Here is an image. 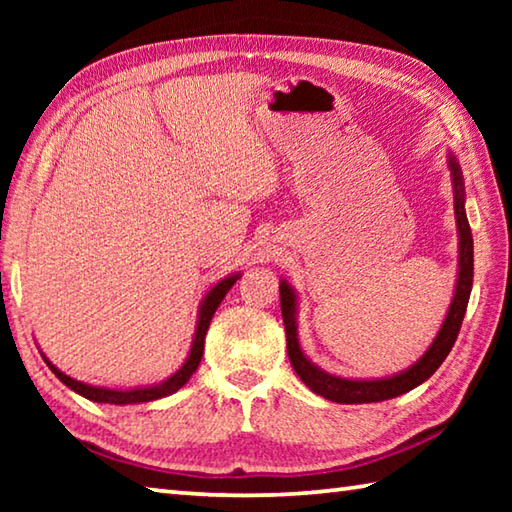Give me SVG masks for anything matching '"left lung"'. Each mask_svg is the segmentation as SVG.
I'll use <instances>...</instances> for the list:
<instances>
[{
    "label": "left lung",
    "instance_id": "left-lung-1",
    "mask_svg": "<svg viewBox=\"0 0 512 512\" xmlns=\"http://www.w3.org/2000/svg\"><path fill=\"white\" fill-rule=\"evenodd\" d=\"M449 173H452V187H454V214H456V230H458V275L454 298L449 302L447 316L440 325L436 339L431 341L427 352L402 372L391 377L379 379H348L339 375H329L316 363H311L309 357L300 348L298 339V296L287 280L280 282V302H282V320L284 329H287V352L293 370L298 377L314 391L316 395L325 397L329 402L339 404H370V402H384L393 400L397 395H404L427 381L433 372L438 370L440 363L447 359L449 350L454 348L456 336L461 332V323L470 302L472 291V277H474V241L472 230L467 223L465 214V183L461 164L454 158V153H447Z\"/></svg>",
    "mask_w": 512,
    "mask_h": 512
}]
</instances>
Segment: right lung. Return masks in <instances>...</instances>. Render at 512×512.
<instances>
[{
  "instance_id": "1",
  "label": "right lung",
  "mask_w": 512,
  "mask_h": 512,
  "mask_svg": "<svg viewBox=\"0 0 512 512\" xmlns=\"http://www.w3.org/2000/svg\"><path fill=\"white\" fill-rule=\"evenodd\" d=\"M241 277V273H232L228 277H223L214 284V287L205 293V298L201 302V307H198V316H196V329H194V341H192V348H189V354L183 366H180L176 372H173L171 377H167L160 384H153V386H137V388H106V386H92V384H83V381L74 379L65 375L63 370H58L54 363H51L45 354H42V359L47 361V366L51 368V372L63 381L67 388H72L74 393L83 395L85 400H92V402H101V404H142V402H153V400H160V397H167L173 395L176 391L183 388L189 377L194 375L198 363L203 359V348H205V334H207V327L212 323V316L216 307L221 305V300L225 298V293L232 289V284H235Z\"/></svg>"
}]
</instances>
